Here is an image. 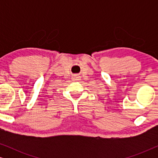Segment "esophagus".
I'll list each match as a JSON object with an SVG mask.
<instances>
[{
    "instance_id": "obj_1",
    "label": "esophagus",
    "mask_w": 158,
    "mask_h": 158,
    "mask_svg": "<svg viewBox=\"0 0 158 158\" xmlns=\"http://www.w3.org/2000/svg\"><path fill=\"white\" fill-rule=\"evenodd\" d=\"M73 79H74V80H76V81H77V80H78V77H75L74 78H73Z\"/></svg>"
}]
</instances>
